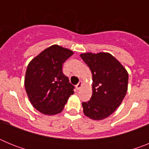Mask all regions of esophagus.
<instances>
[{
	"instance_id": "1",
	"label": "esophagus",
	"mask_w": 149,
	"mask_h": 149,
	"mask_svg": "<svg viewBox=\"0 0 149 149\" xmlns=\"http://www.w3.org/2000/svg\"><path fill=\"white\" fill-rule=\"evenodd\" d=\"M82 86H83V82L82 81H80V82L76 85V89H77V90H79V89H81V88L82 87Z\"/></svg>"
}]
</instances>
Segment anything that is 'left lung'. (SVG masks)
Wrapping results in <instances>:
<instances>
[{
	"label": "left lung",
	"mask_w": 149,
	"mask_h": 149,
	"mask_svg": "<svg viewBox=\"0 0 149 149\" xmlns=\"http://www.w3.org/2000/svg\"><path fill=\"white\" fill-rule=\"evenodd\" d=\"M92 72L93 95L83 102L84 115L93 120H102L112 113L123 101L127 91L128 73L120 62L107 52L80 54Z\"/></svg>",
	"instance_id": "8db88e82"
}]
</instances>
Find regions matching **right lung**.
I'll return each mask as SVG.
<instances>
[{"instance_id":"obj_1","label":"right lung","mask_w":149,"mask_h":149,"mask_svg":"<svg viewBox=\"0 0 149 149\" xmlns=\"http://www.w3.org/2000/svg\"><path fill=\"white\" fill-rule=\"evenodd\" d=\"M73 54L72 50L53 45L29 63L24 86L30 103L41 113H60L74 94V87L62 71L63 64Z\"/></svg>"}]
</instances>
